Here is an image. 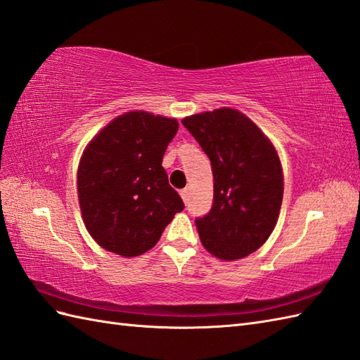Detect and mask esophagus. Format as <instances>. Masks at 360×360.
I'll list each match as a JSON object with an SVG mask.
<instances>
[{
	"instance_id": "esophagus-1",
	"label": "esophagus",
	"mask_w": 360,
	"mask_h": 360,
	"mask_svg": "<svg viewBox=\"0 0 360 360\" xmlns=\"http://www.w3.org/2000/svg\"><path fill=\"white\" fill-rule=\"evenodd\" d=\"M181 196H182V199H184V202H187V198H188V187H186V188H182L181 191Z\"/></svg>"
}]
</instances>
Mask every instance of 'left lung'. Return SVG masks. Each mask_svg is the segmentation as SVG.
<instances>
[{"instance_id":"obj_1","label":"left lung","mask_w":360,"mask_h":360,"mask_svg":"<svg viewBox=\"0 0 360 360\" xmlns=\"http://www.w3.org/2000/svg\"><path fill=\"white\" fill-rule=\"evenodd\" d=\"M182 125L212 162L213 204L196 218L200 242L213 256L235 261L269 239L278 221L283 179L271 142L233 108L184 118Z\"/></svg>"}]
</instances>
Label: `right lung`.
<instances>
[{"mask_svg": "<svg viewBox=\"0 0 360 360\" xmlns=\"http://www.w3.org/2000/svg\"><path fill=\"white\" fill-rule=\"evenodd\" d=\"M176 131V120L129 112L87 146L78 167L79 205L91 238L108 252L146 253L184 210L162 167Z\"/></svg>", "mask_w": 360, "mask_h": 360, "instance_id": "1", "label": "right lung"}]
</instances>
